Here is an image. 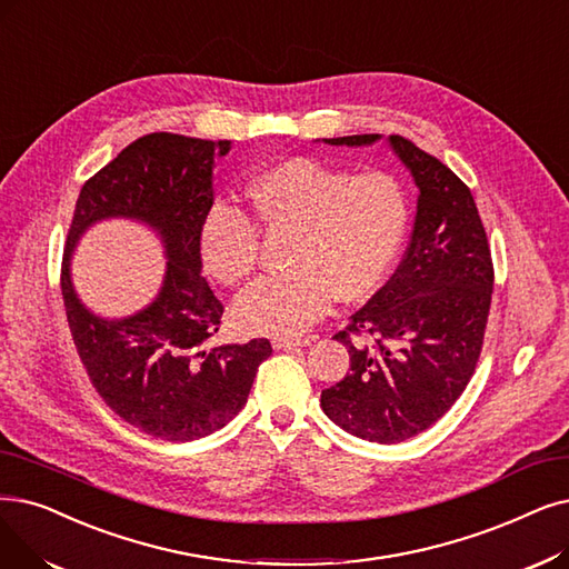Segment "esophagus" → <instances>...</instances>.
Masks as SVG:
<instances>
[{
    "label": "esophagus",
    "instance_id": "1",
    "mask_svg": "<svg viewBox=\"0 0 569 569\" xmlns=\"http://www.w3.org/2000/svg\"><path fill=\"white\" fill-rule=\"evenodd\" d=\"M271 343H274L277 351H288V349H298V346H307L311 343L309 337H302V339H292V337H274L271 339Z\"/></svg>",
    "mask_w": 569,
    "mask_h": 569
}]
</instances>
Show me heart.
Here are the masks:
<instances>
[{
	"label": "heart",
	"instance_id": "heart-1",
	"mask_svg": "<svg viewBox=\"0 0 569 569\" xmlns=\"http://www.w3.org/2000/svg\"><path fill=\"white\" fill-rule=\"evenodd\" d=\"M243 202V213L213 207L197 243L207 274L239 288L258 267V232H288V271L260 281L234 307V323L258 335H298L332 298H369L400 251L409 216L402 186L386 171L351 174L313 158L260 169L246 183Z\"/></svg>",
	"mask_w": 569,
	"mask_h": 569
}]
</instances>
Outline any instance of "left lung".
I'll return each mask as SVG.
<instances>
[{
  "label": "left lung",
  "mask_w": 569,
  "mask_h": 569,
  "mask_svg": "<svg viewBox=\"0 0 569 569\" xmlns=\"http://www.w3.org/2000/svg\"><path fill=\"white\" fill-rule=\"evenodd\" d=\"M379 139L353 134L326 143ZM388 143L418 188L411 241L390 281L335 335L349 346L351 367L320 392V407L346 432L398 443L437 423L472 379L488 323L492 260L469 188L409 139L390 134Z\"/></svg>",
  "instance_id": "1"
}]
</instances>
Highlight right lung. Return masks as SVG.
Returning <instances> with one entry per match:
<instances>
[{
  "label": "right lung",
  "instance_id": "1",
  "mask_svg": "<svg viewBox=\"0 0 569 569\" xmlns=\"http://www.w3.org/2000/svg\"><path fill=\"white\" fill-rule=\"evenodd\" d=\"M230 141L171 132L139 137L81 188L62 258V300L73 346L100 398L122 421L167 439L207 437L241 411L269 339L207 349L223 305L202 277L200 228L213 204V164ZM130 217L163 241L159 298L128 319L94 317L70 283V253L100 219Z\"/></svg>",
  "mask_w": 569,
  "mask_h": 569
}]
</instances>
